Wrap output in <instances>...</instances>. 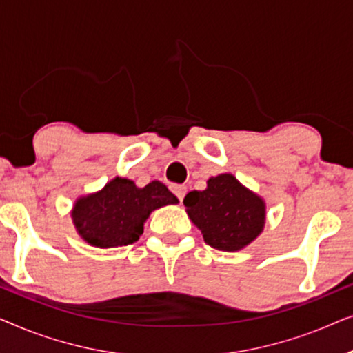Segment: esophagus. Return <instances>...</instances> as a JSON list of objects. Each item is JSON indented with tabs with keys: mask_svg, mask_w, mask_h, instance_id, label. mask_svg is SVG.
<instances>
[{
	"mask_svg": "<svg viewBox=\"0 0 353 353\" xmlns=\"http://www.w3.org/2000/svg\"><path fill=\"white\" fill-rule=\"evenodd\" d=\"M172 191H173V194L178 197V201L181 202L183 197H185V194H186V186L185 185H173Z\"/></svg>",
	"mask_w": 353,
	"mask_h": 353,
	"instance_id": "esophagus-1",
	"label": "esophagus"
}]
</instances>
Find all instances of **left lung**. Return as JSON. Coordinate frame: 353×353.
I'll list each match as a JSON object with an SVG mask.
<instances>
[{"instance_id":"obj_1","label":"left lung","mask_w":353,"mask_h":353,"mask_svg":"<svg viewBox=\"0 0 353 353\" xmlns=\"http://www.w3.org/2000/svg\"><path fill=\"white\" fill-rule=\"evenodd\" d=\"M183 204L204 241L219 250H239L265 225V204L230 173L207 181V190L188 192Z\"/></svg>"}]
</instances>
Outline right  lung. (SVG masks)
<instances>
[{
    "label": "right lung",
    "mask_w": 353,
    "mask_h": 353,
    "mask_svg": "<svg viewBox=\"0 0 353 353\" xmlns=\"http://www.w3.org/2000/svg\"><path fill=\"white\" fill-rule=\"evenodd\" d=\"M176 202L161 181L137 188L132 180L117 176L104 190L77 201L72 219L86 243L103 249L119 248L137 243L152 210Z\"/></svg>",
    "instance_id": "add662e5"
}]
</instances>
